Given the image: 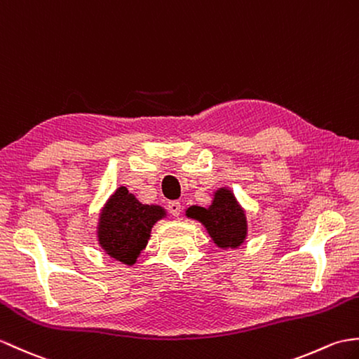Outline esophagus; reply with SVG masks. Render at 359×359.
Instances as JSON below:
<instances>
[{"label": "esophagus", "mask_w": 359, "mask_h": 359, "mask_svg": "<svg viewBox=\"0 0 359 359\" xmlns=\"http://www.w3.org/2000/svg\"><path fill=\"white\" fill-rule=\"evenodd\" d=\"M168 211L174 215V217H179L180 211H182L180 202H177V200H172V202H170V203H168Z\"/></svg>", "instance_id": "esophagus-1"}]
</instances>
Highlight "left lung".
<instances>
[{
	"label": "left lung",
	"mask_w": 359,
	"mask_h": 359,
	"mask_svg": "<svg viewBox=\"0 0 359 359\" xmlns=\"http://www.w3.org/2000/svg\"><path fill=\"white\" fill-rule=\"evenodd\" d=\"M187 215L202 223L214 243L222 249L238 248L248 236L246 214L228 188L215 191L210 208L191 206Z\"/></svg>",
	"instance_id": "obj_1"
}]
</instances>
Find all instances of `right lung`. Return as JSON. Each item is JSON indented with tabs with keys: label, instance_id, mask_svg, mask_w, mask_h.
<instances>
[{
	"label": "right lung",
	"instance_id": "add662e5",
	"mask_svg": "<svg viewBox=\"0 0 359 359\" xmlns=\"http://www.w3.org/2000/svg\"><path fill=\"white\" fill-rule=\"evenodd\" d=\"M166 215L162 206L144 205L121 187L99 214L97 241L107 255L123 264H135L144 251L151 228Z\"/></svg>",
	"mask_w": 359,
	"mask_h": 359
}]
</instances>
